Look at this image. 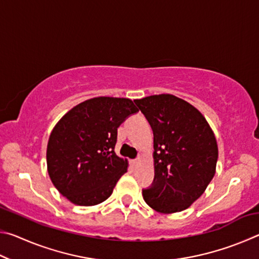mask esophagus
<instances>
[{
  "instance_id": "obj_1",
  "label": "esophagus",
  "mask_w": 259,
  "mask_h": 259,
  "mask_svg": "<svg viewBox=\"0 0 259 259\" xmlns=\"http://www.w3.org/2000/svg\"><path fill=\"white\" fill-rule=\"evenodd\" d=\"M139 161H140V157H137V159H136V160H133V164L134 165H137Z\"/></svg>"
}]
</instances>
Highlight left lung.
Segmentation results:
<instances>
[{
	"label": "left lung",
	"instance_id": "left-lung-1",
	"mask_svg": "<svg viewBox=\"0 0 259 259\" xmlns=\"http://www.w3.org/2000/svg\"><path fill=\"white\" fill-rule=\"evenodd\" d=\"M134 102L154 136V179L143 198L162 213L185 210L214 176L218 147L212 130L198 109L174 95Z\"/></svg>",
	"mask_w": 259,
	"mask_h": 259
}]
</instances>
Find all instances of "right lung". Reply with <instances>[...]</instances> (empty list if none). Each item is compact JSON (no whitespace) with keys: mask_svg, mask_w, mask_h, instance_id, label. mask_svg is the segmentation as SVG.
Listing matches in <instances>:
<instances>
[{"mask_svg":"<svg viewBox=\"0 0 259 259\" xmlns=\"http://www.w3.org/2000/svg\"><path fill=\"white\" fill-rule=\"evenodd\" d=\"M138 109L128 98L97 97L65 114L50 135L48 172L65 198L95 205L111 196L128 162L114 152L117 128Z\"/></svg>","mask_w":259,"mask_h":259,"instance_id":"right-lung-1","label":"right lung"}]
</instances>
